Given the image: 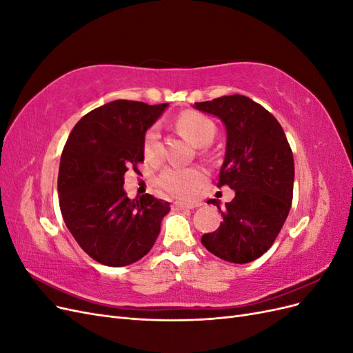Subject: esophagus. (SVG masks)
Masks as SVG:
<instances>
[{
    "label": "esophagus",
    "instance_id": "34e87169",
    "mask_svg": "<svg viewBox=\"0 0 353 353\" xmlns=\"http://www.w3.org/2000/svg\"><path fill=\"white\" fill-rule=\"evenodd\" d=\"M201 205V203H183V201H175L172 208L175 210H183V209H194V208H199Z\"/></svg>",
    "mask_w": 353,
    "mask_h": 353
}]
</instances>
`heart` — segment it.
<instances>
[{
  "mask_svg": "<svg viewBox=\"0 0 353 353\" xmlns=\"http://www.w3.org/2000/svg\"><path fill=\"white\" fill-rule=\"evenodd\" d=\"M176 128L190 143L197 147L210 144L215 138L216 126L206 114L199 112H184L178 116ZM143 154L147 162L156 163L160 160V135L157 128H150L143 138ZM206 174L200 168H166L160 174L157 183L166 193L174 197L193 199L205 181Z\"/></svg>",
  "mask_w": 353,
  "mask_h": 353,
  "instance_id": "1",
  "label": "heart"
}]
</instances>
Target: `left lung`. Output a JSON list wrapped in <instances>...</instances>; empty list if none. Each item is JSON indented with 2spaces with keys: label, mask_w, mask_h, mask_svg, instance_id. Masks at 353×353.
<instances>
[{
  "label": "left lung",
  "mask_w": 353,
  "mask_h": 353,
  "mask_svg": "<svg viewBox=\"0 0 353 353\" xmlns=\"http://www.w3.org/2000/svg\"><path fill=\"white\" fill-rule=\"evenodd\" d=\"M196 109L218 116L227 128L225 160L218 187L228 185L236 197L225 208L216 199L223 222L201 237L218 258L248 263L268 250L292 208L294 162L280 122L245 95H223L196 103Z\"/></svg>",
  "instance_id": "obj_1"
}]
</instances>
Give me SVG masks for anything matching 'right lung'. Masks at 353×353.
<instances>
[{"mask_svg": "<svg viewBox=\"0 0 353 353\" xmlns=\"http://www.w3.org/2000/svg\"><path fill=\"white\" fill-rule=\"evenodd\" d=\"M168 103L148 105L116 100L85 114L73 126L59 169L61 216L90 258L125 266L145 256L170 210L168 201L123 191L128 169L144 162L143 138Z\"/></svg>", "mask_w": 353, "mask_h": 353, "instance_id": "right-lung-1", "label": "right lung"}]
</instances>
